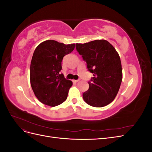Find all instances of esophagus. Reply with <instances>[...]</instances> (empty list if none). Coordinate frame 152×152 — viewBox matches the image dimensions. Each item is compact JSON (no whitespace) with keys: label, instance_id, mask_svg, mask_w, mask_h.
<instances>
[{"label":"esophagus","instance_id":"esophagus-1","mask_svg":"<svg viewBox=\"0 0 152 152\" xmlns=\"http://www.w3.org/2000/svg\"><path fill=\"white\" fill-rule=\"evenodd\" d=\"M79 80H73V82H74V83H77V82H79Z\"/></svg>","mask_w":152,"mask_h":152}]
</instances>
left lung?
I'll return each instance as SVG.
<instances>
[{
    "label": "left lung",
    "instance_id": "left-lung-1",
    "mask_svg": "<svg viewBox=\"0 0 152 152\" xmlns=\"http://www.w3.org/2000/svg\"><path fill=\"white\" fill-rule=\"evenodd\" d=\"M76 49L93 73L89 89L83 93L84 102L94 107L108 105L117 96L122 80L121 58L113 45L105 40L76 44Z\"/></svg>",
    "mask_w": 152,
    "mask_h": 152
}]
</instances>
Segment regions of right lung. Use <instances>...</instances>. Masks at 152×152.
Listing matches in <instances>:
<instances>
[{"instance_id":"1","label":"right lung","mask_w":152,"mask_h":152,"mask_svg":"<svg viewBox=\"0 0 152 152\" xmlns=\"http://www.w3.org/2000/svg\"><path fill=\"white\" fill-rule=\"evenodd\" d=\"M74 48L75 44L66 45L53 40H45L36 48L31 61L30 79L32 90L41 103L56 107L66 99L72 82L60 73L61 61Z\"/></svg>"}]
</instances>
